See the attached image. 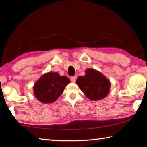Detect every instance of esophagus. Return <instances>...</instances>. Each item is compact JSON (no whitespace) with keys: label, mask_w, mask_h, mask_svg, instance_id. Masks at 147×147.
<instances>
[{"label":"esophagus","mask_w":147,"mask_h":147,"mask_svg":"<svg viewBox=\"0 0 147 147\" xmlns=\"http://www.w3.org/2000/svg\"><path fill=\"white\" fill-rule=\"evenodd\" d=\"M76 78L77 77L76 76H72L71 78V81L72 82H75L76 80Z\"/></svg>","instance_id":"34e87169"}]
</instances>
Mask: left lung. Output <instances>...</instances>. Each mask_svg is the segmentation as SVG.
<instances>
[{"mask_svg": "<svg viewBox=\"0 0 147 147\" xmlns=\"http://www.w3.org/2000/svg\"><path fill=\"white\" fill-rule=\"evenodd\" d=\"M84 76H80L76 84L82 91L91 100H101L108 95L110 89V82L100 72L88 69Z\"/></svg>", "mask_w": 147, "mask_h": 147, "instance_id": "obj_1", "label": "left lung"}]
</instances>
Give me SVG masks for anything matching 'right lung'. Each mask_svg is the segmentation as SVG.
I'll use <instances>...</instances> for the list:
<instances>
[{"mask_svg":"<svg viewBox=\"0 0 147 147\" xmlns=\"http://www.w3.org/2000/svg\"><path fill=\"white\" fill-rule=\"evenodd\" d=\"M70 82L65 76L49 72L42 75L35 83L33 88L34 95L42 103H53L63 93L65 86Z\"/></svg>","mask_w":147,"mask_h":147,"instance_id":"right-lung-1","label":"right lung"}]
</instances>
